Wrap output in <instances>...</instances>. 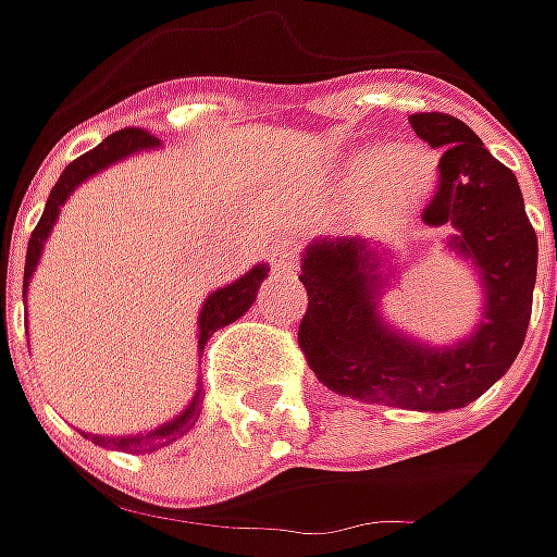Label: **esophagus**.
<instances>
[{"instance_id":"1","label":"esophagus","mask_w":557,"mask_h":557,"mask_svg":"<svg viewBox=\"0 0 557 557\" xmlns=\"http://www.w3.org/2000/svg\"><path fill=\"white\" fill-rule=\"evenodd\" d=\"M269 267L275 269V272H294L297 269V245H294V238L275 242V247L269 250Z\"/></svg>"}]
</instances>
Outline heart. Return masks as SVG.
Segmentation results:
<instances>
[{
  "mask_svg": "<svg viewBox=\"0 0 557 557\" xmlns=\"http://www.w3.org/2000/svg\"><path fill=\"white\" fill-rule=\"evenodd\" d=\"M354 176L369 185L381 180L377 191L387 207H409L412 198L424 188L431 176V161L424 151L412 145H394V148H362L354 158Z\"/></svg>",
  "mask_w": 557,
  "mask_h": 557,
  "instance_id": "b5f03b06",
  "label": "heart"
}]
</instances>
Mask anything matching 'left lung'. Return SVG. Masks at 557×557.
I'll return each mask as SVG.
<instances>
[{
    "label": "left lung",
    "instance_id": "left-lung-1",
    "mask_svg": "<svg viewBox=\"0 0 557 557\" xmlns=\"http://www.w3.org/2000/svg\"><path fill=\"white\" fill-rule=\"evenodd\" d=\"M416 136L440 158L437 191L424 225L446 228V247L468 260L483 290L474 332L456 344H428L381 312L387 257L366 238H315L300 257L310 307L297 329L315 377L341 396L412 412H449L474 403L503 377L530 325L536 285V232L515 173L471 126L449 114H412Z\"/></svg>",
    "mask_w": 557,
    "mask_h": 557
}]
</instances>
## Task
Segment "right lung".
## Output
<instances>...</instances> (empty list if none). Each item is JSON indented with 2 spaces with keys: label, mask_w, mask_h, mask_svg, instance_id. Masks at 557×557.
<instances>
[{
  "label": "right lung",
  "mask_w": 557,
  "mask_h": 557,
  "mask_svg": "<svg viewBox=\"0 0 557 557\" xmlns=\"http://www.w3.org/2000/svg\"><path fill=\"white\" fill-rule=\"evenodd\" d=\"M151 148H161V139H154L151 133H145V129H120V133H111V136L101 141V145H96L92 151L79 154L74 163H67V166H64V173L58 176L52 195H49V201H46V210H42L39 223H36V228H33L30 245H27V263H24V297H27V288H30L33 272H36V267H39L42 247H46V242H49V235H52V228H54V220L61 216V207L67 203V198H71V195H74L76 188L86 183V180H92L96 173L108 170L111 163L123 161V158H133V154H139V151H151ZM267 275H269L267 263H257L253 269H247L242 278L228 282V285L216 288L213 294H207L201 312H198V356H201L203 344L210 341V334L220 332V329H225V325H232L235 319H242V315L253 307L257 290H260V285H263V278H267ZM198 416H201V391H195L191 403L185 406L180 416L158 424L154 431H145V434H126V437H101V434H86V431H83V437L92 440V443H98V446H114V449H123V453H136V456H141V453H154V449H161V446H166V443H173L176 437H183L185 431H191V428H195Z\"/></svg>",
  "instance_id": "1"
}]
</instances>
